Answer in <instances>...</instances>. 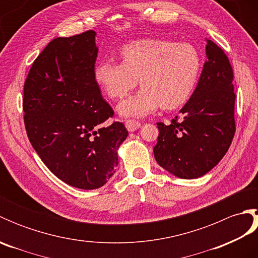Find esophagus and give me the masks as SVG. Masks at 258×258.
<instances>
[{
	"instance_id": "obj_1",
	"label": "esophagus",
	"mask_w": 258,
	"mask_h": 258,
	"mask_svg": "<svg viewBox=\"0 0 258 258\" xmlns=\"http://www.w3.org/2000/svg\"><path fill=\"white\" fill-rule=\"evenodd\" d=\"M125 126H126V128H127L128 132H134V131L139 130L141 127L142 124L136 119H127L125 122Z\"/></svg>"
}]
</instances>
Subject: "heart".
I'll list each match as a JSON object with an SVG mask.
<instances>
[{
  "mask_svg": "<svg viewBox=\"0 0 258 258\" xmlns=\"http://www.w3.org/2000/svg\"><path fill=\"white\" fill-rule=\"evenodd\" d=\"M122 63L101 62L96 83L111 98H122L138 85L142 89L118 104L123 116H144L162 105L173 109L193 94L199 83L202 58L190 43L144 38L119 50Z\"/></svg>",
  "mask_w": 258,
  "mask_h": 258,
  "instance_id": "heart-1",
  "label": "heart"
}]
</instances>
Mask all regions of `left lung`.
I'll list each match as a JSON object with an SVG mask.
<instances>
[{"instance_id": "obj_1", "label": "left lung", "mask_w": 258, "mask_h": 258, "mask_svg": "<svg viewBox=\"0 0 258 258\" xmlns=\"http://www.w3.org/2000/svg\"><path fill=\"white\" fill-rule=\"evenodd\" d=\"M206 57L196 89L171 124L157 123L154 156L179 178L201 177L226 154L235 134L234 74L226 54L206 40Z\"/></svg>"}]
</instances>
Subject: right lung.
Instances as JSON below:
<instances>
[{"instance_id":"1","label":"right lung","mask_w":258,"mask_h":258,"mask_svg":"<svg viewBox=\"0 0 258 258\" xmlns=\"http://www.w3.org/2000/svg\"><path fill=\"white\" fill-rule=\"evenodd\" d=\"M94 31L56 37L32 64L24 83V124L33 149L64 183L101 187L116 171L127 138L123 123L103 124L114 111L94 78Z\"/></svg>"}]
</instances>
